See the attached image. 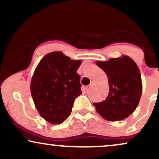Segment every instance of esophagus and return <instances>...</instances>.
I'll return each instance as SVG.
<instances>
[{"label": "esophagus", "mask_w": 159, "mask_h": 159, "mask_svg": "<svg viewBox=\"0 0 159 159\" xmlns=\"http://www.w3.org/2000/svg\"><path fill=\"white\" fill-rule=\"evenodd\" d=\"M94 85H95V82H91L90 84L89 85V87H87V90H89V89H91V88H92V87H93Z\"/></svg>", "instance_id": "1"}]
</instances>
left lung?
I'll list each match as a JSON object with an SVG mask.
<instances>
[{
  "label": "left lung",
  "mask_w": 159,
  "mask_h": 159,
  "mask_svg": "<svg viewBox=\"0 0 159 159\" xmlns=\"http://www.w3.org/2000/svg\"><path fill=\"white\" fill-rule=\"evenodd\" d=\"M96 65L107 74L110 87L105 100L93 103L96 111L110 121L125 119L138 107L141 96V75L138 66L127 56L98 61Z\"/></svg>",
  "instance_id": "1"
}]
</instances>
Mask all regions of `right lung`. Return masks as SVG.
Returning <instances> with one entry per match:
<instances>
[{
  "label": "right lung",
  "mask_w": 159,
  "mask_h": 159,
  "mask_svg": "<svg viewBox=\"0 0 159 159\" xmlns=\"http://www.w3.org/2000/svg\"><path fill=\"white\" fill-rule=\"evenodd\" d=\"M81 61L63 53H49L40 61L31 80L33 99L39 114L53 124L63 123L72 113L75 99L82 93Z\"/></svg>",
  "instance_id": "right-lung-1"
}]
</instances>
